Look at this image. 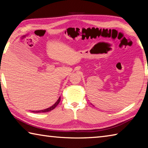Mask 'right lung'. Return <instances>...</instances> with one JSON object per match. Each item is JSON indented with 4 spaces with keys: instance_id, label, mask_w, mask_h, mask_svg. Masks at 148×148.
Here are the masks:
<instances>
[{
    "instance_id": "obj_1",
    "label": "right lung",
    "mask_w": 148,
    "mask_h": 148,
    "mask_svg": "<svg viewBox=\"0 0 148 148\" xmlns=\"http://www.w3.org/2000/svg\"><path fill=\"white\" fill-rule=\"evenodd\" d=\"M60 101H61V97H59V99L57 100V102L53 105V106H51V107L42 110H37V111H32V112H33V113H45V112H48L51 111L52 110H53L55 108H56L57 105H58Z\"/></svg>"
}]
</instances>
